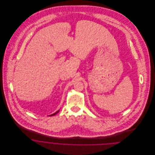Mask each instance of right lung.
Listing matches in <instances>:
<instances>
[{"label": "right lung", "mask_w": 155, "mask_h": 155, "mask_svg": "<svg viewBox=\"0 0 155 155\" xmlns=\"http://www.w3.org/2000/svg\"><path fill=\"white\" fill-rule=\"evenodd\" d=\"M59 110L57 111H56V112H55V113H53V114H51V115H49V116H54V115H55V114H57V113H59Z\"/></svg>", "instance_id": "obj_1"}]
</instances>
